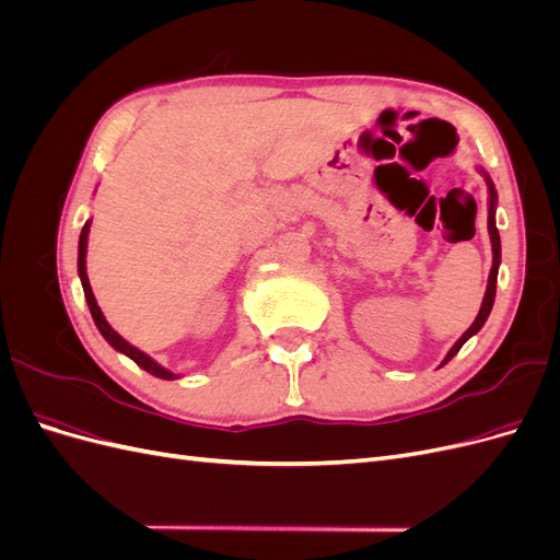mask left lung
Instances as JSON below:
<instances>
[{
    "mask_svg": "<svg viewBox=\"0 0 560 560\" xmlns=\"http://www.w3.org/2000/svg\"><path fill=\"white\" fill-rule=\"evenodd\" d=\"M483 177H486L488 194H490V206H488V233H490V245H493V268H490L486 296H483V301H481V308H479L477 319H474L471 327H469L460 338H457L455 346L448 350V354H446L442 364L451 362V360L455 358V354H457V350H460V348L469 341V338L486 325V319H488V315H490V308H493V301H495V284H498V268H500V233H498V226H495V202H498V194H495V186H493V182H490V177H488L486 173H483Z\"/></svg>",
    "mask_w": 560,
    "mask_h": 560,
    "instance_id": "8db88e82",
    "label": "left lung"
}]
</instances>
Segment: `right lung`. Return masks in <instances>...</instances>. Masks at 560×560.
Segmentation results:
<instances>
[{"instance_id":"obj_1","label":"right lung","mask_w":560,"mask_h":560,"mask_svg":"<svg viewBox=\"0 0 560 560\" xmlns=\"http://www.w3.org/2000/svg\"><path fill=\"white\" fill-rule=\"evenodd\" d=\"M89 231H91V222L83 224V229H81V235H79V278H81V284H83V294H86V301H89L91 315H93V319H95V327L100 329V334H103V336L107 338V343H109L112 348H116L118 352L128 354V358H130L135 364L142 366L144 371H149L151 376L163 378V381H175L177 376L173 374V371L163 369L161 364H156L154 360H151L149 354H144L142 350H138V348H135V346H130V343L126 341V338L118 336V334H116V331L109 327V322L105 319L103 311H100L97 301H95V296H93V290H91L89 273H86V247H89Z\"/></svg>"}]
</instances>
